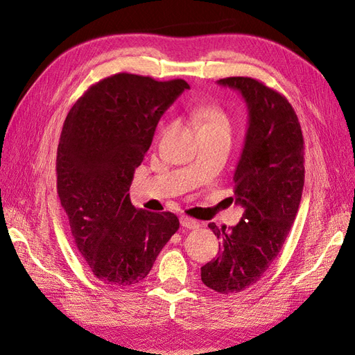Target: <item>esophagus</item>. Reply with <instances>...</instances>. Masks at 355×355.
Listing matches in <instances>:
<instances>
[{"label": "esophagus", "mask_w": 355, "mask_h": 355, "mask_svg": "<svg viewBox=\"0 0 355 355\" xmlns=\"http://www.w3.org/2000/svg\"><path fill=\"white\" fill-rule=\"evenodd\" d=\"M180 225L184 228H188V230H197L198 227H200V223L196 220V219H192V218H188V216H180Z\"/></svg>", "instance_id": "obj_1"}]
</instances>
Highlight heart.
Returning <instances> with one entry per match:
<instances>
[{"mask_svg": "<svg viewBox=\"0 0 355 355\" xmlns=\"http://www.w3.org/2000/svg\"><path fill=\"white\" fill-rule=\"evenodd\" d=\"M198 133L204 132H230L231 123L228 115L218 105L206 103L196 110Z\"/></svg>", "mask_w": 355, "mask_h": 355, "instance_id": "heart-1", "label": "heart"}]
</instances>
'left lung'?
I'll return each mask as SVG.
<instances>
[{
    "label": "left lung",
    "mask_w": 355,
    "mask_h": 355,
    "mask_svg": "<svg viewBox=\"0 0 355 355\" xmlns=\"http://www.w3.org/2000/svg\"><path fill=\"white\" fill-rule=\"evenodd\" d=\"M249 111L244 148L235 168V202L244 209L235 227L209 228L220 239L216 259L201 268V282L222 295L249 288L280 253L302 198L304 136L292 105L249 77L222 78Z\"/></svg>",
    "instance_id": "1"
}]
</instances>
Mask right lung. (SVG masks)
Masks as SVG:
<instances>
[{
    "instance_id": "1",
    "label": "right lung",
    "mask_w": 355,
    "mask_h": 355,
    "mask_svg": "<svg viewBox=\"0 0 355 355\" xmlns=\"http://www.w3.org/2000/svg\"><path fill=\"white\" fill-rule=\"evenodd\" d=\"M187 89L184 80L115 73L92 85L63 123L56 158L60 204L93 275L111 287L144 280L179 230L173 213L137 210L128 189L161 115Z\"/></svg>"
}]
</instances>
